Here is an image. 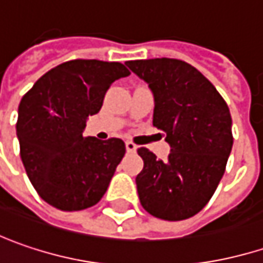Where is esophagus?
Listing matches in <instances>:
<instances>
[{
    "label": "esophagus",
    "mask_w": 263,
    "mask_h": 263,
    "mask_svg": "<svg viewBox=\"0 0 263 263\" xmlns=\"http://www.w3.org/2000/svg\"><path fill=\"white\" fill-rule=\"evenodd\" d=\"M125 146H126L128 153H134V152H137V148H138V147H137V144H134L132 141H126V144H125Z\"/></svg>",
    "instance_id": "obj_1"
}]
</instances>
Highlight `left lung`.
<instances>
[{"mask_svg": "<svg viewBox=\"0 0 263 263\" xmlns=\"http://www.w3.org/2000/svg\"><path fill=\"white\" fill-rule=\"evenodd\" d=\"M155 100L153 125L166 134L168 159L138 148L143 171L137 191L143 209L163 220H184L207 205L232 150V119L217 89L187 62L156 58L128 61Z\"/></svg>", "mask_w": 263, "mask_h": 263, "instance_id": "8db88e82", "label": "left lung"}]
</instances>
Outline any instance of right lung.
I'll use <instances>...</instances> for the list:
<instances>
[{"mask_svg":"<svg viewBox=\"0 0 263 263\" xmlns=\"http://www.w3.org/2000/svg\"><path fill=\"white\" fill-rule=\"evenodd\" d=\"M131 72L120 62L76 59L40 77L17 110L16 134L26 174L39 195L64 211L95 205L125 156L120 138L83 137L105 92Z\"/></svg>","mask_w":263,"mask_h":263,"instance_id":"obj_1","label":"right lung"}]
</instances>
